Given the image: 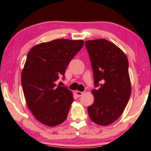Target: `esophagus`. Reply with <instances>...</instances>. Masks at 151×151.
<instances>
[{"label":"esophagus","instance_id":"obj_1","mask_svg":"<svg viewBox=\"0 0 151 151\" xmlns=\"http://www.w3.org/2000/svg\"><path fill=\"white\" fill-rule=\"evenodd\" d=\"M76 95H77V97H79L82 96L83 94H84V93H83V92H81V91H76Z\"/></svg>","mask_w":151,"mask_h":151}]
</instances>
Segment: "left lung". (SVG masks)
I'll return each instance as SVG.
<instances>
[{"label":"left lung","mask_w":151,"mask_h":151,"mask_svg":"<svg viewBox=\"0 0 151 151\" xmlns=\"http://www.w3.org/2000/svg\"><path fill=\"white\" fill-rule=\"evenodd\" d=\"M93 70V104L88 107L90 119L107 126L121 116L132 93L127 56L112 42L99 39L86 42Z\"/></svg>","instance_id":"8db88e82"}]
</instances>
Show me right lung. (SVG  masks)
I'll return each instance as SVG.
<instances>
[{
	"label": "right lung",
	"instance_id": "obj_1",
	"mask_svg": "<svg viewBox=\"0 0 151 151\" xmlns=\"http://www.w3.org/2000/svg\"><path fill=\"white\" fill-rule=\"evenodd\" d=\"M83 45V40L61 39L37 44L28 52L21 83L27 107L40 123L55 127L66 119L73 97L56 81L64 79L66 67Z\"/></svg>",
	"mask_w": 151,
	"mask_h": 151
}]
</instances>
